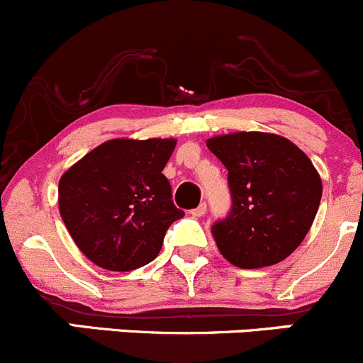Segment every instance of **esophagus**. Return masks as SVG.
Returning <instances> with one entry per match:
<instances>
[{"mask_svg":"<svg viewBox=\"0 0 363 363\" xmlns=\"http://www.w3.org/2000/svg\"><path fill=\"white\" fill-rule=\"evenodd\" d=\"M205 212H207V203L202 202V203L199 205V207H196V208H193V211H191V214L195 216V218H202V216L205 214Z\"/></svg>","mask_w":363,"mask_h":363,"instance_id":"1","label":"esophagus"}]
</instances>
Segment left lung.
<instances>
[{
  "mask_svg": "<svg viewBox=\"0 0 363 363\" xmlns=\"http://www.w3.org/2000/svg\"><path fill=\"white\" fill-rule=\"evenodd\" d=\"M228 170L232 208L212 225L218 250L239 269L276 265L306 239L321 200V179L288 138L239 131L207 140Z\"/></svg>",
  "mask_w": 363,
  "mask_h": 363,
  "instance_id": "left-lung-1",
  "label": "left lung"
}]
</instances>
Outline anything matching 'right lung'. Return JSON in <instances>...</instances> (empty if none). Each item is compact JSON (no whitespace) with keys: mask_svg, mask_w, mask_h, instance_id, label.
<instances>
[{"mask_svg":"<svg viewBox=\"0 0 363 363\" xmlns=\"http://www.w3.org/2000/svg\"><path fill=\"white\" fill-rule=\"evenodd\" d=\"M174 138H113L60 179V214L79 250L98 267L128 272L158 256L184 212L163 172Z\"/></svg>","mask_w":363,"mask_h":363,"instance_id":"right-lung-1","label":"right lung"}]
</instances>
